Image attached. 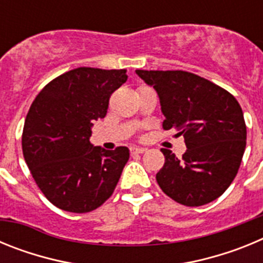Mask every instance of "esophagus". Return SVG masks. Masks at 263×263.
Listing matches in <instances>:
<instances>
[{
    "mask_svg": "<svg viewBox=\"0 0 263 263\" xmlns=\"http://www.w3.org/2000/svg\"><path fill=\"white\" fill-rule=\"evenodd\" d=\"M145 152H146V148H142V147H132V148H130V153H132V154H143Z\"/></svg>",
    "mask_w": 263,
    "mask_h": 263,
    "instance_id": "esophagus-1",
    "label": "esophagus"
}]
</instances>
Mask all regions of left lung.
<instances>
[{
  "mask_svg": "<svg viewBox=\"0 0 263 263\" xmlns=\"http://www.w3.org/2000/svg\"><path fill=\"white\" fill-rule=\"evenodd\" d=\"M166 120L163 129L183 136L182 159L162 148L164 164L157 174L162 191L176 203L200 206L221 196L236 178L246 146L240 104L224 88L187 71H143Z\"/></svg>",
  "mask_w": 263,
  "mask_h": 263,
  "instance_id": "left-lung-1",
  "label": "left lung"
}]
</instances>
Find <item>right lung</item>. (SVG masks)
Here are the masks:
<instances>
[{
    "label": "right lung",
    "mask_w": 263,
    "mask_h": 263,
    "mask_svg": "<svg viewBox=\"0 0 263 263\" xmlns=\"http://www.w3.org/2000/svg\"><path fill=\"white\" fill-rule=\"evenodd\" d=\"M126 80V69L79 67L51 80L32 101L23 157L39 190L60 210L90 212L115 191L129 150L95 147L90 126L105 117L111 93Z\"/></svg>",
    "instance_id": "right-lung-1"
}]
</instances>
